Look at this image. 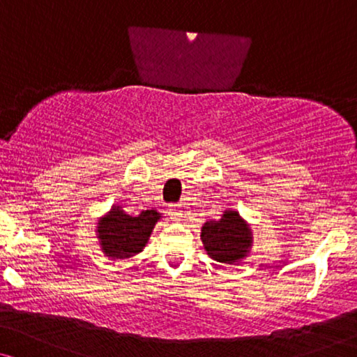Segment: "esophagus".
I'll return each mask as SVG.
<instances>
[{
  "label": "esophagus",
  "instance_id": "obj_1",
  "mask_svg": "<svg viewBox=\"0 0 357 357\" xmlns=\"http://www.w3.org/2000/svg\"><path fill=\"white\" fill-rule=\"evenodd\" d=\"M170 214H172L174 219H178L182 216V209H180L178 204H172V206H170Z\"/></svg>",
  "mask_w": 357,
  "mask_h": 357
}]
</instances>
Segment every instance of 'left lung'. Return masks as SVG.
<instances>
[{
  "label": "left lung",
  "mask_w": 357,
  "mask_h": 357,
  "mask_svg": "<svg viewBox=\"0 0 357 357\" xmlns=\"http://www.w3.org/2000/svg\"><path fill=\"white\" fill-rule=\"evenodd\" d=\"M204 250L213 260L234 265L252 248V231L237 211H224L221 219H209L202 227Z\"/></svg>",
  "instance_id": "obj_1"
}]
</instances>
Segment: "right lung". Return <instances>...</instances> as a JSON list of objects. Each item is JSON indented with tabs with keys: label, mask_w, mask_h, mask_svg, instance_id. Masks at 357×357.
<instances>
[{
	"label": "right lung",
	"mask_w": 357,
	"mask_h": 357,
	"mask_svg": "<svg viewBox=\"0 0 357 357\" xmlns=\"http://www.w3.org/2000/svg\"><path fill=\"white\" fill-rule=\"evenodd\" d=\"M160 219L155 209H146L138 216H130L121 206H112L104 218L99 219L97 238L107 257L130 258L143 252L151 232Z\"/></svg>",
	"instance_id": "right-lung-1"
}]
</instances>
